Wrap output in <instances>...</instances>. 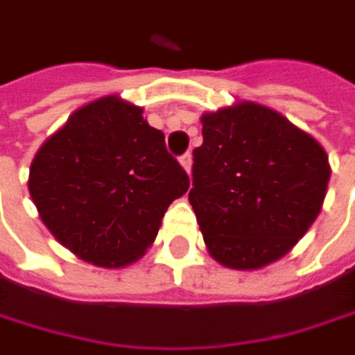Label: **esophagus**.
Instances as JSON below:
<instances>
[{"label": "esophagus", "instance_id": "esophagus-1", "mask_svg": "<svg viewBox=\"0 0 355 355\" xmlns=\"http://www.w3.org/2000/svg\"><path fill=\"white\" fill-rule=\"evenodd\" d=\"M180 166H182V168H184V171H187V173L191 175V166H193V158H191V154H189V152H187L184 156H180Z\"/></svg>", "mask_w": 355, "mask_h": 355}]
</instances>
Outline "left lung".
<instances>
[{"label":"left lung","mask_w":355,"mask_h":355,"mask_svg":"<svg viewBox=\"0 0 355 355\" xmlns=\"http://www.w3.org/2000/svg\"><path fill=\"white\" fill-rule=\"evenodd\" d=\"M189 203L207 252L252 271L288 254L320 214L331 177L319 141L250 101L201 114Z\"/></svg>","instance_id":"left-lung-1"}]
</instances>
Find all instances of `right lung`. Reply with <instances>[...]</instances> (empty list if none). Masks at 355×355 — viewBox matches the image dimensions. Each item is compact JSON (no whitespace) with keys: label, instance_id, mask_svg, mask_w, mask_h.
<instances>
[{"label":"right lung","instance_id":"right-lung-1","mask_svg":"<svg viewBox=\"0 0 355 355\" xmlns=\"http://www.w3.org/2000/svg\"><path fill=\"white\" fill-rule=\"evenodd\" d=\"M144 108L103 96L78 108L36 152L28 191L49 232L78 259L121 269L156 241L189 189Z\"/></svg>","mask_w":355,"mask_h":355}]
</instances>
